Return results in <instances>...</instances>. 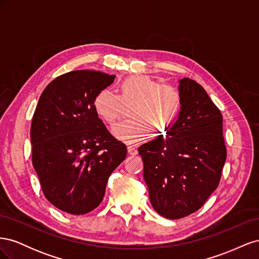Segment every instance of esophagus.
Wrapping results in <instances>:
<instances>
[{
	"mask_svg": "<svg viewBox=\"0 0 259 259\" xmlns=\"http://www.w3.org/2000/svg\"><path fill=\"white\" fill-rule=\"evenodd\" d=\"M127 151L131 155H135L137 154V149L134 146H127Z\"/></svg>",
	"mask_w": 259,
	"mask_h": 259,
	"instance_id": "34e87169",
	"label": "esophagus"
}]
</instances>
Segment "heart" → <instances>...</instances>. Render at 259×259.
I'll use <instances>...</instances> for the list:
<instances>
[{
	"instance_id": "obj_1",
	"label": "heart",
	"mask_w": 259,
	"mask_h": 259,
	"mask_svg": "<svg viewBox=\"0 0 259 259\" xmlns=\"http://www.w3.org/2000/svg\"><path fill=\"white\" fill-rule=\"evenodd\" d=\"M120 95L108 90L99 91L93 100V108L101 120L113 124L120 119L124 106H133L130 117L114 125L112 135L127 144L165 135L176 124L183 108L179 89L161 84L147 75H133L119 85Z\"/></svg>"
}]
</instances>
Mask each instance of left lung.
<instances>
[{
    "label": "left lung",
    "mask_w": 259,
    "mask_h": 259,
    "mask_svg": "<svg viewBox=\"0 0 259 259\" xmlns=\"http://www.w3.org/2000/svg\"><path fill=\"white\" fill-rule=\"evenodd\" d=\"M178 89L183 108L174 127L138 148L151 205L167 219L202 207L219 184L227 156L223 115L205 90L188 77Z\"/></svg>",
    "instance_id": "1"
}]
</instances>
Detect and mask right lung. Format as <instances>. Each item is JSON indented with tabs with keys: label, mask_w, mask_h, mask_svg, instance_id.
<instances>
[{
	"label": "right lung",
	"mask_w": 259,
	"mask_h": 259,
	"mask_svg": "<svg viewBox=\"0 0 259 259\" xmlns=\"http://www.w3.org/2000/svg\"><path fill=\"white\" fill-rule=\"evenodd\" d=\"M114 77L76 70L56 77L38 99L30 133L32 164L45 198L68 214L95 209L109 176L126 158V146L93 108L96 94Z\"/></svg>",
	"instance_id": "1"
}]
</instances>
